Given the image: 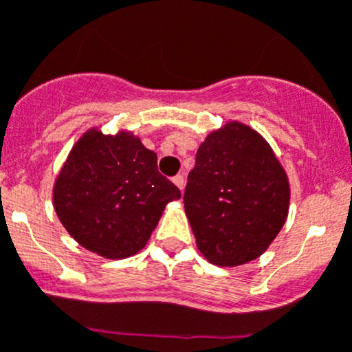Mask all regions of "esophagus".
<instances>
[{
    "label": "esophagus",
    "instance_id": "34e87169",
    "mask_svg": "<svg viewBox=\"0 0 352 352\" xmlns=\"http://www.w3.org/2000/svg\"><path fill=\"white\" fill-rule=\"evenodd\" d=\"M173 182H174V185L178 186L179 190L185 188V178H183V174H176V176L173 178Z\"/></svg>",
    "mask_w": 352,
    "mask_h": 352
}]
</instances>
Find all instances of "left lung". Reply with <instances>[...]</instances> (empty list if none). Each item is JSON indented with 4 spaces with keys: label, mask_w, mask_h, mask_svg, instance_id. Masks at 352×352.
<instances>
[{
    "label": "left lung",
    "mask_w": 352,
    "mask_h": 352,
    "mask_svg": "<svg viewBox=\"0 0 352 352\" xmlns=\"http://www.w3.org/2000/svg\"><path fill=\"white\" fill-rule=\"evenodd\" d=\"M183 202L201 253L216 265H241L283 228L289 185L267 141L230 122L199 146Z\"/></svg>",
    "instance_id": "obj_1"
}]
</instances>
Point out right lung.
Masks as SVG:
<instances>
[{
	"label": "right lung",
	"instance_id": "obj_1",
	"mask_svg": "<svg viewBox=\"0 0 352 352\" xmlns=\"http://www.w3.org/2000/svg\"><path fill=\"white\" fill-rule=\"evenodd\" d=\"M179 197L140 138L98 129L73 146L54 186V208L71 237L111 260L143 250L167 202Z\"/></svg>",
	"mask_w": 352,
	"mask_h": 352
}]
</instances>
